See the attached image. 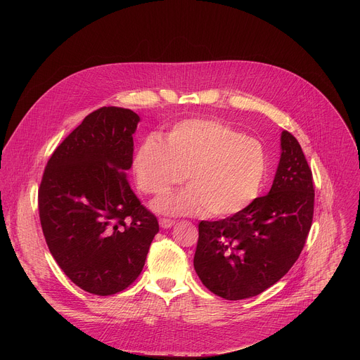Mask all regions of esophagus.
Returning <instances> with one entry per match:
<instances>
[{
	"mask_svg": "<svg viewBox=\"0 0 360 360\" xmlns=\"http://www.w3.org/2000/svg\"><path fill=\"white\" fill-rule=\"evenodd\" d=\"M160 225H161V228H162V229H168V228H171V226H174V225H175V221L162 218V219H160Z\"/></svg>",
	"mask_w": 360,
	"mask_h": 360,
	"instance_id": "obj_1",
	"label": "esophagus"
}]
</instances>
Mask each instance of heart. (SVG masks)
<instances>
[{
	"label": "heart",
	"instance_id": "1",
	"mask_svg": "<svg viewBox=\"0 0 360 360\" xmlns=\"http://www.w3.org/2000/svg\"><path fill=\"white\" fill-rule=\"evenodd\" d=\"M138 188L162 195L185 179L189 188L162 196L152 208L167 215H235L259 196L269 174L265 145L217 120H185L162 142L149 135L132 158Z\"/></svg>",
	"mask_w": 360,
	"mask_h": 360
}]
</instances>
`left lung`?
<instances>
[{
    "label": "left lung",
    "instance_id": "obj_1",
    "mask_svg": "<svg viewBox=\"0 0 360 360\" xmlns=\"http://www.w3.org/2000/svg\"><path fill=\"white\" fill-rule=\"evenodd\" d=\"M281 161L268 195L219 221H200L193 268L212 293L240 300L275 285L297 261L314 219L312 171L297 139L281 135Z\"/></svg>",
    "mask_w": 360,
    "mask_h": 360
}]
</instances>
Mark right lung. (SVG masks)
<instances>
[{"instance_id": "1", "label": "right lung", "mask_w": 360, "mask_h": 360, "mask_svg": "<svg viewBox=\"0 0 360 360\" xmlns=\"http://www.w3.org/2000/svg\"><path fill=\"white\" fill-rule=\"evenodd\" d=\"M138 122L134 111L118 107L86 115L51 155L38 189L51 255L77 286L99 296L139 276L160 231L127 179Z\"/></svg>"}]
</instances>
